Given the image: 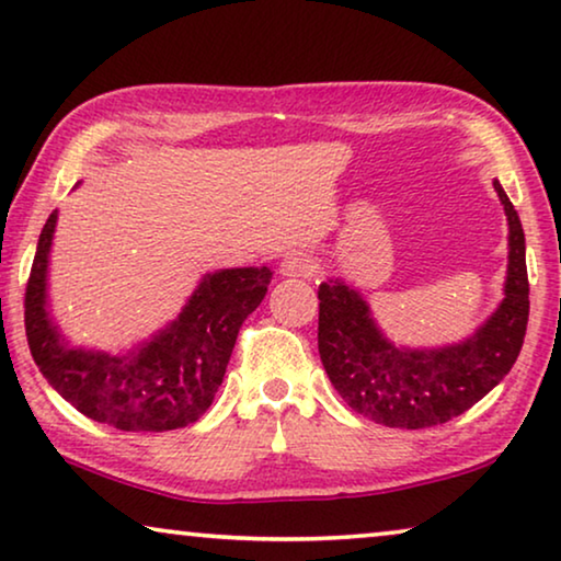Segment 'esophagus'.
Segmentation results:
<instances>
[{
  "label": "esophagus",
  "mask_w": 561,
  "mask_h": 561,
  "mask_svg": "<svg viewBox=\"0 0 561 561\" xmlns=\"http://www.w3.org/2000/svg\"><path fill=\"white\" fill-rule=\"evenodd\" d=\"M279 274L282 277H312L314 274L312 256L302 254V251H291V254L282 259Z\"/></svg>",
  "instance_id": "1"
}]
</instances>
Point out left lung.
I'll return each mask as SVG.
<instances>
[{"mask_svg": "<svg viewBox=\"0 0 561 561\" xmlns=\"http://www.w3.org/2000/svg\"><path fill=\"white\" fill-rule=\"evenodd\" d=\"M493 187L508 220L506 297L465 341L404 348L383 335L358 289L343 279L320 284V360L353 412L386 427H435L478 404L516 363L528 322L526 239L499 180Z\"/></svg>", "mask_w": 561, "mask_h": 561, "instance_id": "8db88e82", "label": "left lung"}]
</instances>
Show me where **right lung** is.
<instances>
[{"label":"right lung","instance_id":"1","mask_svg":"<svg viewBox=\"0 0 561 561\" xmlns=\"http://www.w3.org/2000/svg\"><path fill=\"white\" fill-rule=\"evenodd\" d=\"M58 210L45 220L25 291L30 353L47 383L93 422L122 432H168L198 422L224 383L241 322L262 305L270 266L205 274L180 314L129 351L78 348L47 302Z\"/></svg>","mask_w":561,"mask_h":561}]
</instances>
